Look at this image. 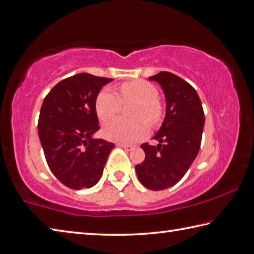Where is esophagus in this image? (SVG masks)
I'll use <instances>...</instances> for the list:
<instances>
[{
    "instance_id": "1",
    "label": "esophagus",
    "mask_w": 254,
    "mask_h": 254,
    "mask_svg": "<svg viewBox=\"0 0 254 254\" xmlns=\"http://www.w3.org/2000/svg\"><path fill=\"white\" fill-rule=\"evenodd\" d=\"M119 147H121L123 149H126L127 151H131V150L134 149V147L133 145H130V144H126V143H118Z\"/></svg>"
}]
</instances>
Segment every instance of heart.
<instances>
[{
	"instance_id": "1",
	"label": "heart",
	"mask_w": 254,
	"mask_h": 254,
	"mask_svg": "<svg viewBox=\"0 0 254 254\" xmlns=\"http://www.w3.org/2000/svg\"><path fill=\"white\" fill-rule=\"evenodd\" d=\"M158 89L147 80L136 79L122 84L120 95L112 89H103L95 101V111L101 121H109L122 107V101L136 100L133 110L134 120L118 118L103 127L106 139L121 143L136 142L149 133V123L157 124L162 115L161 104L157 100Z\"/></svg>"
}]
</instances>
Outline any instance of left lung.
<instances>
[{
    "mask_svg": "<svg viewBox=\"0 0 254 254\" xmlns=\"http://www.w3.org/2000/svg\"><path fill=\"white\" fill-rule=\"evenodd\" d=\"M149 79L161 86L166 117L153 136L159 143L141 145L145 158L135 166V171L145 188L162 190L177 184L198 154L205 117L198 94L186 80L168 71Z\"/></svg>",
    "mask_w": 254,
    "mask_h": 254,
    "instance_id": "obj_1",
    "label": "left lung"
}]
</instances>
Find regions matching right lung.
I'll list each match as a JSON object with an SVG mask.
<instances>
[{
	"instance_id": "add662e5",
	"label": "right lung",
	"mask_w": 254,
	"mask_h": 254,
	"mask_svg": "<svg viewBox=\"0 0 254 254\" xmlns=\"http://www.w3.org/2000/svg\"><path fill=\"white\" fill-rule=\"evenodd\" d=\"M113 79L80 72L55 86L42 103L38 133L51 173L68 188L98 183L115 145L93 135L100 130L95 101Z\"/></svg>"
}]
</instances>
